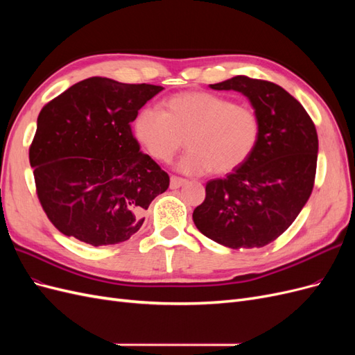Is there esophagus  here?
<instances>
[{
  "mask_svg": "<svg viewBox=\"0 0 355 355\" xmlns=\"http://www.w3.org/2000/svg\"><path fill=\"white\" fill-rule=\"evenodd\" d=\"M185 179H182V178H178V176H171L170 178V188L171 189H178V188H180L182 185L185 184Z\"/></svg>",
  "mask_w": 355,
  "mask_h": 355,
  "instance_id": "obj_1",
  "label": "esophagus"
}]
</instances>
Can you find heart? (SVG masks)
<instances>
[{
	"label": "heart",
	"mask_w": 355,
	"mask_h": 355,
	"mask_svg": "<svg viewBox=\"0 0 355 355\" xmlns=\"http://www.w3.org/2000/svg\"><path fill=\"white\" fill-rule=\"evenodd\" d=\"M164 112L145 108L133 121L137 141L161 163L184 146L179 170L188 175H227L249 158L261 136V120L247 105L210 92H184L164 101Z\"/></svg>",
	"instance_id": "obj_1"
}]
</instances>
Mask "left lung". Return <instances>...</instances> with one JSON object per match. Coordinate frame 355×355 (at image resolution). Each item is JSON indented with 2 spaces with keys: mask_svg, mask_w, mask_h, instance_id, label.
I'll list each match as a JSON object with an SVG mask.
<instances>
[{
  "mask_svg": "<svg viewBox=\"0 0 355 355\" xmlns=\"http://www.w3.org/2000/svg\"><path fill=\"white\" fill-rule=\"evenodd\" d=\"M210 87L243 93L259 115L261 136L240 167L207 182L192 219L201 234L225 247H263L293 223L313 192L315 125L304 106L271 81L237 75Z\"/></svg>",
  "mask_w": 355,
  "mask_h": 355,
  "instance_id": "8db88e82",
  "label": "left lung"
}]
</instances>
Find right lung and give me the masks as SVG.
<instances>
[{
	"instance_id": "1",
	"label": "right lung",
	"mask_w": 355,
	"mask_h": 355,
	"mask_svg": "<svg viewBox=\"0 0 355 355\" xmlns=\"http://www.w3.org/2000/svg\"><path fill=\"white\" fill-rule=\"evenodd\" d=\"M161 90L92 77L41 110L29 163L42 210L62 234L99 247L123 243L142 227L170 178L139 151L130 124Z\"/></svg>"
}]
</instances>
